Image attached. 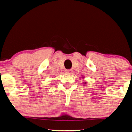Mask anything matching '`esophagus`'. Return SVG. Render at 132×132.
<instances>
[{
  "mask_svg": "<svg viewBox=\"0 0 132 132\" xmlns=\"http://www.w3.org/2000/svg\"><path fill=\"white\" fill-rule=\"evenodd\" d=\"M65 72L66 73H68V74H72V70H67L65 71Z\"/></svg>",
  "mask_w": 132,
  "mask_h": 132,
  "instance_id": "obj_1",
  "label": "esophagus"
}]
</instances>
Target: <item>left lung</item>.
Returning a JSON list of instances; mask_svg holds the SVG:
<instances>
[{
    "label": "left lung",
    "mask_w": 132,
    "mask_h": 132,
    "mask_svg": "<svg viewBox=\"0 0 132 132\" xmlns=\"http://www.w3.org/2000/svg\"><path fill=\"white\" fill-rule=\"evenodd\" d=\"M83 78H84V77H83ZM85 84H86V82H85Z\"/></svg>",
    "instance_id": "left-lung-1"
}]
</instances>
